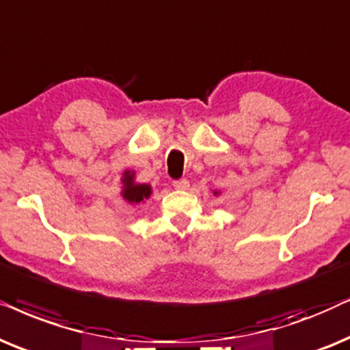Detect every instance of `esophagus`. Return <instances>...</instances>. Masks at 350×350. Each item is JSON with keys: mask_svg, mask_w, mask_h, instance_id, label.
Here are the masks:
<instances>
[{"mask_svg": "<svg viewBox=\"0 0 350 350\" xmlns=\"http://www.w3.org/2000/svg\"><path fill=\"white\" fill-rule=\"evenodd\" d=\"M174 189H178V190H187L189 187H190V183L187 179H179V180H174Z\"/></svg>", "mask_w": 350, "mask_h": 350, "instance_id": "obj_1", "label": "esophagus"}]
</instances>
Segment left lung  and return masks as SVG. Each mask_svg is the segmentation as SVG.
<instances>
[{"label": "left lung", "instance_id": "left-lung-1", "mask_svg": "<svg viewBox=\"0 0 350 350\" xmlns=\"http://www.w3.org/2000/svg\"><path fill=\"white\" fill-rule=\"evenodd\" d=\"M214 195H217V192H214Z\"/></svg>", "mask_w": 350, "mask_h": 350}]
</instances>
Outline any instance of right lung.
I'll return each mask as SVG.
<instances>
[{
	"instance_id": "1",
	"label": "right lung",
	"mask_w": 350,
	"mask_h": 350,
	"mask_svg": "<svg viewBox=\"0 0 350 350\" xmlns=\"http://www.w3.org/2000/svg\"><path fill=\"white\" fill-rule=\"evenodd\" d=\"M134 179H136L134 178V171L123 172V178H121V183H123L121 197L131 204L144 203L147 198H150L152 187L148 184H137Z\"/></svg>"
}]
</instances>
